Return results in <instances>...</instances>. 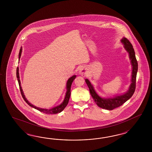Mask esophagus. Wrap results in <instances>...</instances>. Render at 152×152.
I'll return each instance as SVG.
<instances>
[{
    "label": "esophagus",
    "mask_w": 152,
    "mask_h": 152,
    "mask_svg": "<svg viewBox=\"0 0 152 152\" xmlns=\"http://www.w3.org/2000/svg\"><path fill=\"white\" fill-rule=\"evenodd\" d=\"M79 74L84 77L86 75V71L84 68H81L79 70Z\"/></svg>",
    "instance_id": "34e87169"
}]
</instances>
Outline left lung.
<instances>
[{"mask_svg": "<svg viewBox=\"0 0 152 152\" xmlns=\"http://www.w3.org/2000/svg\"><path fill=\"white\" fill-rule=\"evenodd\" d=\"M120 41L123 44L125 50L129 53V58L132 66L131 83L129 86L128 90L122 95H116L114 97L103 98L97 94L94 86L88 78L85 79V82L88 85L90 94L97 105L102 109L108 110H112L122 105L133 96L135 90L136 77L138 71V62L135 57L133 47L129 40L125 37H123Z\"/></svg>", "mask_w": 152, "mask_h": 152, "instance_id": "8db88e82", "label": "left lung"}]
</instances>
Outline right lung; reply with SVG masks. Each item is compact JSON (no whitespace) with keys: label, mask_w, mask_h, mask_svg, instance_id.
<instances>
[{"label":"right lung","mask_w":152,"mask_h":152,"mask_svg":"<svg viewBox=\"0 0 152 152\" xmlns=\"http://www.w3.org/2000/svg\"><path fill=\"white\" fill-rule=\"evenodd\" d=\"M22 47H21L20 51H19V59L20 58L21 56V54H22ZM76 77V75H74L72 77H71L70 78H69V80L67 81V84H66V90L67 91L66 92V95L64 97V100L63 102L58 106H55L52 109H42V108H40L38 107L37 106H34L32 105L31 103H30L29 101H28L27 99L26 98L25 95L24 94L22 88L21 87L20 85V77H19V67H18L17 69V80L18 81L19 86V88H20V91L21 92L22 96L23 97V99L24 100V101H26L27 104L31 107H32L33 108L37 109L38 110L42 112L43 113L45 114H56L57 113H61L62 111L64 110V108L66 107V106L67 105L68 103H69V97H70V95H71V86L72 85V83L74 81V80L75 79Z\"/></svg>","instance_id":"right-lung-1"}]
</instances>
